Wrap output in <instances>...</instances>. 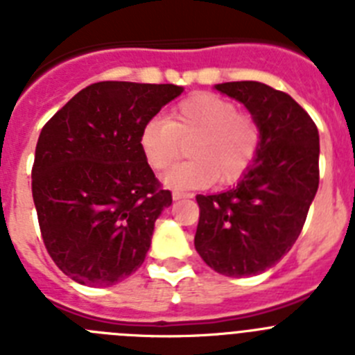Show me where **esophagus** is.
<instances>
[{
    "label": "esophagus",
    "mask_w": 355,
    "mask_h": 355,
    "mask_svg": "<svg viewBox=\"0 0 355 355\" xmlns=\"http://www.w3.org/2000/svg\"><path fill=\"white\" fill-rule=\"evenodd\" d=\"M192 193H184V192H172V199L181 200V199H190Z\"/></svg>",
    "instance_id": "34e87169"
}]
</instances>
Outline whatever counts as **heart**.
I'll return each mask as SVG.
<instances>
[{
	"mask_svg": "<svg viewBox=\"0 0 355 355\" xmlns=\"http://www.w3.org/2000/svg\"><path fill=\"white\" fill-rule=\"evenodd\" d=\"M188 144L192 159L178 163L162 178L174 190H196L215 183L231 184L245 174L258 156L261 128L250 115L220 96L199 92L174 106L165 119H150L139 144L150 168L165 171Z\"/></svg>",
	"mask_w": 355,
	"mask_h": 355,
	"instance_id": "heart-1",
	"label": "heart"
}]
</instances>
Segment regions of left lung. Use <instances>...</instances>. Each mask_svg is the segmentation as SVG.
<instances>
[{
  "label": "left lung",
  "mask_w": 355,
  "mask_h": 355,
  "mask_svg": "<svg viewBox=\"0 0 355 355\" xmlns=\"http://www.w3.org/2000/svg\"><path fill=\"white\" fill-rule=\"evenodd\" d=\"M215 89L249 110L261 146L236 187L197 196L196 250L227 277L258 275L293 247L318 190L320 137L313 119L288 94L259 81Z\"/></svg>",
  "instance_id": "left-lung-1"
}]
</instances>
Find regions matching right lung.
I'll return each instance as SVG.
<instances>
[{"label": "right lung", "instance_id": "add662e5", "mask_svg": "<svg viewBox=\"0 0 355 355\" xmlns=\"http://www.w3.org/2000/svg\"><path fill=\"white\" fill-rule=\"evenodd\" d=\"M183 90L171 83H94L40 131L33 202L44 245L72 281L112 286L146 259L156 218L172 196L144 158L140 130Z\"/></svg>", "mask_w": 355, "mask_h": 355}]
</instances>
